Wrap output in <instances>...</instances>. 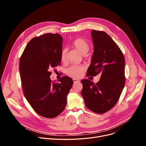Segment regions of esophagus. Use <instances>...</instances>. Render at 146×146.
<instances>
[{"mask_svg":"<svg viewBox=\"0 0 146 146\" xmlns=\"http://www.w3.org/2000/svg\"><path fill=\"white\" fill-rule=\"evenodd\" d=\"M73 82H74V83H76V82H79V79H73Z\"/></svg>","mask_w":146,"mask_h":146,"instance_id":"34e87169","label":"esophagus"}]
</instances>
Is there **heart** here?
Listing matches in <instances>:
<instances>
[{
    "label": "heart",
    "mask_w": 146,
    "mask_h": 146,
    "mask_svg": "<svg viewBox=\"0 0 146 146\" xmlns=\"http://www.w3.org/2000/svg\"><path fill=\"white\" fill-rule=\"evenodd\" d=\"M73 47H74L82 55H85L88 52L90 48L89 43L83 38H77L72 44ZM67 50L66 48H63L61 52V60L63 62H65L66 60V55ZM84 70V67L78 65H72L68 68L66 70V73L70 76L73 78H79L82 74Z\"/></svg>",
    "instance_id": "1"
}]
</instances>
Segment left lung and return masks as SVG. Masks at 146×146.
Returning <instances> with one entry per match:
<instances>
[{
	"mask_svg": "<svg viewBox=\"0 0 146 146\" xmlns=\"http://www.w3.org/2000/svg\"><path fill=\"white\" fill-rule=\"evenodd\" d=\"M91 35L94 51L86 75L100 74L101 78L96 84L88 79L82 80V95L89 110L104 113L115 105L124 89L125 58L106 33L92 30Z\"/></svg>",
	"mask_w": 146,
	"mask_h": 146,
	"instance_id": "obj_1",
	"label": "left lung"
}]
</instances>
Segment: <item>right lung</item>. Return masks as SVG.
<instances>
[{
	"label": "right lung",
	"instance_id": "right-lung-1",
	"mask_svg": "<svg viewBox=\"0 0 146 146\" xmlns=\"http://www.w3.org/2000/svg\"><path fill=\"white\" fill-rule=\"evenodd\" d=\"M62 45L60 34H45L33 38L20 58L24 96L34 110L45 118H54L63 111L73 83L67 76L57 83H52L50 78L51 69L60 64Z\"/></svg>",
	"mask_w": 146,
	"mask_h": 146
}]
</instances>
